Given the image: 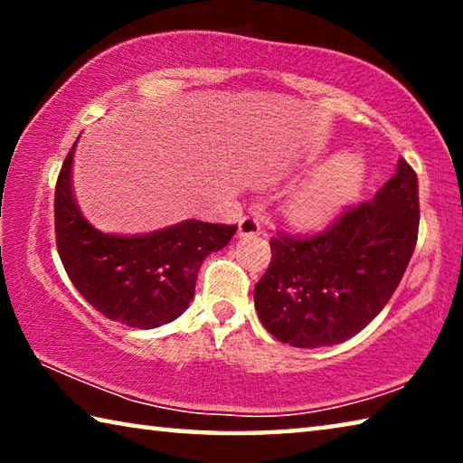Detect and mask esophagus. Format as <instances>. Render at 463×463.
I'll return each mask as SVG.
<instances>
[{"label": "esophagus", "mask_w": 463, "mask_h": 463, "mask_svg": "<svg viewBox=\"0 0 463 463\" xmlns=\"http://www.w3.org/2000/svg\"><path fill=\"white\" fill-rule=\"evenodd\" d=\"M261 232V222L255 216H245L239 222V234L241 237H253V234Z\"/></svg>", "instance_id": "esophagus-1"}]
</instances>
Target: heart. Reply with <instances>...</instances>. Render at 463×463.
Here are the masks:
<instances>
[{"instance_id": "1", "label": "heart", "mask_w": 463, "mask_h": 463, "mask_svg": "<svg viewBox=\"0 0 463 463\" xmlns=\"http://www.w3.org/2000/svg\"><path fill=\"white\" fill-rule=\"evenodd\" d=\"M364 177L357 156H336L289 202V214L300 224H318L333 216L359 190Z\"/></svg>"}]
</instances>
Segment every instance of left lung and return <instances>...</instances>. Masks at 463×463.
<instances>
[{
  "label": "left lung",
  "mask_w": 463,
  "mask_h": 463,
  "mask_svg": "<svg viewBox=\"0 0 463 463\" xmlns=\"http://www.w3.org/2000/svg\"><path fill=\"white\" fill-rule=\"evenodd\" d=\"M417 174L404 159L372 202L345 208L315 234L278 232L255 286L263 326L292 347L351 339L380 315L419 237Z\"/></svg>",
  "instance_id": "1"
}]
</instances>
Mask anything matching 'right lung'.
<instances>
[{"label": "right lung", "mask_w": 463, "mask_h": 463, "mask_svg": "<svg viewBox=\"0 0 463 463\" xmlns=\"http://www.w3.org/2000/svg\"><path fill=\"white\" fill-rule=\"evenodd\" d=\"M75 145L54 187V232L62 268L77 292L106 318L135 328L171 323L194 298L202 261L229 245L237 226L185 221L140 237L93 229L71 192Z\"/></svg>", "instance_id": "1"}]
</instances>
